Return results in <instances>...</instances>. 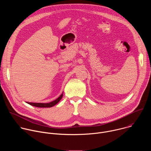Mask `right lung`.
<instances>
[{"mask_svg": "<svg viewBox=\"0 0 151 151\" xmlns=\"http://www.w3.org/2000/svg\"><path fill=\"white\" fill-rule=\"evenodd\" d=\"M63 96V93L55 100L50 102V103H32V102H27V103L35 106V107H51L52 106H54V105H55L56 104H57L60 100L62 99Z\"/></svg>", "mask_w": 151, "mask_h": 151, "instance_id": "right-lung-1", "label": "right lung"}]
</instances>
